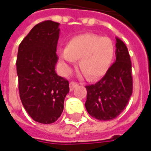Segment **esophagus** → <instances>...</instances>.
<instances>
[{
	"label": "esophagus",
	"instance_id": "1",
	"mask_svg": "<svg viewBox=\"0 0 151 151\" xmlns=\"http://www.w3.org/2000/svg\"><path fill=\"white\" fill-rule=\"evenodd\" d=\"M77 86H78V83H73V82H71V83H69V89H70V91H73V90Z\"/></svg>",
	"mask_w": 151,
	"mask_h": 151
}]
</instances>
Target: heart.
Returning <instances> with one entry per match:
<instances>
[{
	"instance_id": "heart-1",
	"label": "heart",
	"mask_w": 151,
	"mask_h": 151,
	"mask_svg": "<svg viewBox=\"0 0 151 151\" xmlns=\"http://www.w3.org/2000/svg\"><path fill=\"white\" fill-rule=\"evenodd\" d=\"M63 74L70 72V67L79 59V68L89 80H97L109 69L114 55V45L110 39L87 33L73 37L65 49L57 51Z\"/></svg>"
}]
</instances>
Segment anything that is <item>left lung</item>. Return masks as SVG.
<instances>
[{
	"instance_id": "obj_1",
	"label": "left lung",
	"mask_w": 151,
	"mask_h": 151,
	"mask_svg": "<svg viewBox=\"0 0 151 151\" xmlns=\"http://www.w3.org/2000/svg\"><path fill=\"white\" fill-rule=\"evenodd\" d=\"M116 61L97 83L86 86L85 106L88 114L100 121L118 116L132 94V62L127 47L116 38Z\"/></svg>"
}]
</instances>
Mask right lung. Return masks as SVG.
Listing matches in <instances>:
<instances>
[{
    "instance_id": "1",
    "label": "right lung",
    "mask_w": 151,
    "mask_h": 151,
    "mask_svg": "<svg viewBox=\"0 0 151 151\" xmlns=\"http://www.w3.org/2000/svg\"><path fill=\"white\" fill-rule=\"evenodd\" d=\"M59 31V23L43 21L33 27L18 49L19 97L30 117L42 124L58 120L69 92L68 81L55 72Z\"/></svg>"
}]
</instances>
